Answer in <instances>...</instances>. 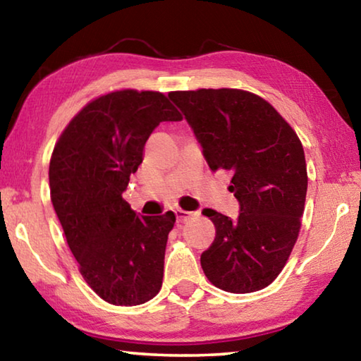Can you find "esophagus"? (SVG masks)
<instances>
[{"instance_id": "34e87169", "label": "esophagus", "mask_w": 361, "mask_h": 361, "mask_svg": "<svg viewBox=\"0 0 361 361\" xmlns=\"http://www.w3.org/2000/svg\"><path fill=\"white\" fill-rule=\"evenodd\" d=\"M175 215H176V219H178V223H186V221H189V219H192L195 215H197V213L186 212V210H176Z\"/></svg>"}]
</instances>
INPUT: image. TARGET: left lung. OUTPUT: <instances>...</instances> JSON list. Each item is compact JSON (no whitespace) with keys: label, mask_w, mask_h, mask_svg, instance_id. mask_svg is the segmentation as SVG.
I'll use <instances>...</instances> for the list:
<instances>
[{"label":"left lung","mask_w":361,"mask_h":361,"mask_svg":"<svg viewBox=\"0 0 361 361\" xmlns=\"http://www.w3.org/2000/svg\"><path fill=\"white\" fill-rule=\"evenodd\" d=\"M209 167L231 170L240 204L235 221L207 209L216 235L200 255L207 279L229 293L266 288L295 247L307 192V167L296 132L271 103L240 89L176 90Z\"/></svg>","instance_id":"8db88e82"}]
</instances>
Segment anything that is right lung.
<instances>
[{"instance_id": "right-lung-1", "label": "right lung", "mask_w": 361, "mask_h": 361, "mask_svg": "<svg viewBox=\"0 0 361 361\" xmlns=\"http://www.w3.org/2000/svg\"><path fill=\"white\" fill-rule=\"evenodd\" d=\"M183 116L152 90L124 89L87 103L60 135L49 164L51 200L79 272L103 301L138 305L162 286L175 215L140 216L122 199L146 140Z\"/></svg>"}]
</instances>
